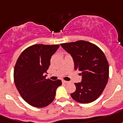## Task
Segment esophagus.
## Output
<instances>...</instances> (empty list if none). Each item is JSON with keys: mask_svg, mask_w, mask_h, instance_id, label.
I'll use <instances>...</instances> for the list:
<instances>
[{"mask_svg": "<svg viewBox=\"0 0 123 123\" xmlns=\"http://www.w3.org/2000/svg\"><path fill=\"white\" fill-rule=\"evenodd\" d=\"M62 83H64V84H67V83H68L69 81H68L62 80Z\"/></svg>", "mask_w": 123, "mask_h": 123, "instance_id": "1", "label": "esophagus"}]
</instances>
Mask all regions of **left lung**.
Here are the masks:
<instances>
[{
    "label": "left lung",
    "mask_w": 123,
    "mask_h": 123,
    "mask_svg": "<svg viewBox=\"0 0 123 123\" xmlns=\"http://www.w3.org/2000/svg\"><path fill=\"white\" fill-rule=\"evenodd\" d=\"M61 45L73 57L74 69L80 71L81 83H74L75 92L71 93L74 100L90 103L99 97L105 88L109 69L106 57L100 49L84 40L61 43Z\"/></svg>",
    "instance_id": "obj_1"
}]
</instances>
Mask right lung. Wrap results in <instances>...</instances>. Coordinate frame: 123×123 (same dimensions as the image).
I'll return each instance as SVG.
<instances>
[{
  "instance_id": "obj_1",
  "label": "right lung",
  "mask_w": 123,
  "mask_h": 123,
  "mask_svg": "<svg viewBox=\"0 0 123 123\" xmlns=\"http://www.w3.org/2000/svg\"><path fill=\"white\" fill-rule=\"evenodd\" d=\"M59 45L35 44L24 50L17 60L14 81L20 95L31 106L42 108L54 100L61 80L46 79L45 73Z\"/></svg>"
}]
</instances>
